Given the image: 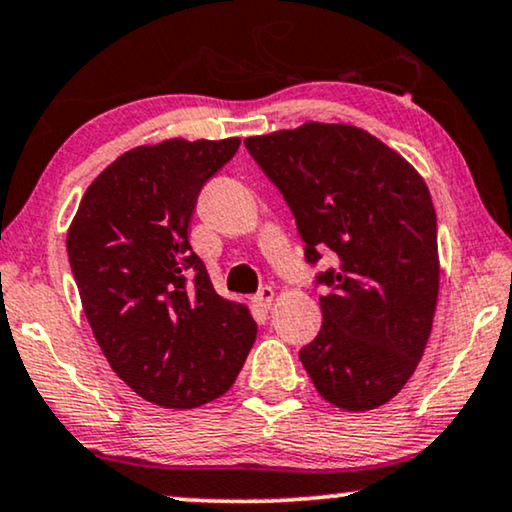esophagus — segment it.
I'll use <instances>...</instances> for the list:
<instances>
[{
    "label": "esophagus",
    "instance_id": "esophagus-1",
    "mask_svg": "<svg viewBox=\"0 0 512 512\" xmlns=\"http://www.w3.org/2000/svg\"><path fill=\"white\" fill-rule=\"evenodd\" d=\"M271 302H274V290H271L269 285H264V288L255 295V299H252V304H255L260 311H269Z\"/></svg>",
    "mask_w": 512,
    "mask_h": 512
}]
</instances>
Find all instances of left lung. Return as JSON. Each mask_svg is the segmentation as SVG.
I'll list each match as a JSON object with an SVG mask.
<instances>
[{
    "mask_svg": "<svg viewBox=\"0 0 512 512\" xmlns=\"http://www.w3.org/2000/svg\"><path fill=\"white\" fill-rule=\"evenodd\" d=\"M292 210L318 271L323 325L299 351L316 391L346 412L388 403L424 356L438 302V222L426 182L363 128L309 124L245 140Z\"/></svg>",
    "mask_w": 512,
    "mask_h": 512,
    "instance_id": "1",
    "label": "left lung"
}]
</instances>
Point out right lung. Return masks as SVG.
<instances>
[{"label":"right lung","mask_w":512,"mask_h":512,"mask_svg":"<svg viewBox=\"0 0 512 512\" xmlns=\"http://www.w3.org/2000/svg\"><path fill=\"white\" fill-rule=\"evenodd\" d=\"M241 140L135 147L86 189L67 257L107 363L140 398L192 410L234 384L255 344L243 304L220 297L189 245L206 182Z\"/></svg>","instance_id":"1"}]
</instances>
